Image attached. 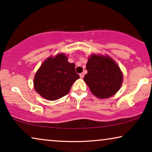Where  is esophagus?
Returning a JSON list of instances; mask_svg holds the SVG:
<instances>
[{
  "mask_svg": "<svg viewBox=\"0 0 152 152\" xmlns=\"http://www.w3.org/2000/svg\"><path fill=\"white\" fill-rule=\"evenodd\" d=\"M80 78H84V74L83 73V72H82V73H80Z\"/></svg>",
  "mask_w": 152,
  "mask_h": 152,
  "instance_id": "34e87169",
  "label": "esophagus"
}]
</instances>
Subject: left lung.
Listing matches in <instances>:
<instances>
[{
  "instance_id": "1",
  "label": "left lung",
  "mask_w": 152,
  "mask_h": 152,
  "mask_svg": "<svg viewBox=\"0 0 152 152\" xmlns=\"http://www.w3.org/2000/svg\"><path fill=\"white\" fill-rule=\"evenodd\" d=\"M84 81L98 98H109L119 91L123 75L119 66L108 56L92 55L86 64Z\"/></svg>"
}]
</instances>
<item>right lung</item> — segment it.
<instances>
[{
    "label": "right lung",
    "instance_id": "obj_1",
    "mask_svg": "<svg viewBox=\"0 0 152 152\" xmlns=\"http://www.w3.org/2000/svg\"><path fill=\"white\" fill-rule=\"evenodd\" d=\"M75 69V64L69 63L64 54L50 57L35 75V91L48 100H57L65 96L69 93L72 84L80 78Z\"/></svg>",
    "mask_w": 152,
    "mask_h": 152
}]
</instances>
